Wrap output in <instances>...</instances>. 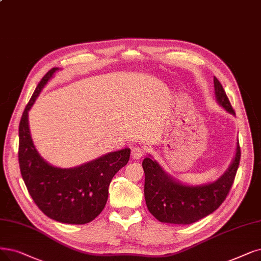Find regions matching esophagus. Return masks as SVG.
Returning a JSON list of instances; mask_svg holds the SVG:
<instances>
[{"mask_svg":"<svg viewBox=\"0 0 261 261\" xmlns=\"http://www.w3.org/2000/svg\"><path fill=\"white\" fill-rule=\"evenodd\" d=\"M145 150L141 147H135L132 149V158L134 160H140L142 156L144 155Z\"/></svg>","mask_w":261,"mask_h":261,"instance_id":"1","label":"esophagus"}]
</instances>
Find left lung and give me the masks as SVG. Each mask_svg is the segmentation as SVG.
I'll list each match as a JSON object with an SVG mask.
<instances>
[{
  "mask_svg": "<svg viewBox=\"0 0 261 261\" xmlns=\"http://www.w3.org/2000/svg\"><path fill=\"white\" fill-rule=\"evenodd\" d=\"M215 96L220 105L234 114L226 92L214 77ZM241 159L238 141L236 156L228 170L217 181L200 186L183 185L167 174L155 161L145 158L142 162L144 171V198L150 213L162 223L193 224L213 213L225 201L233 184Z\"/></svg>",
  "mask_w": 261,
  "mask_h": 261,
  "instance_id": "8db88e82",
  "label": "left lung"
}]
</instances>
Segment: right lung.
I'll return each mask as SVG.
<instances>
[{"label":"right lung","mask_w":261,"mask_h":261,"mask_svg":"<svg viewBox=\"0 0 261 261\" xmlns=\"http://www.w3.org/2000/svg\"><path fill=\"white\" fill-rule=\"evenodd\" d=\"M59 68H51L41 78L22 113L19 124L18 161L29 194L39 210L60 223L83 225L100 214L108 199L109 184L128 163V148L69 169L45 162L31 138L28 112L40 91Z\"/></svg>","instance_id":"1"}]
</instances>
